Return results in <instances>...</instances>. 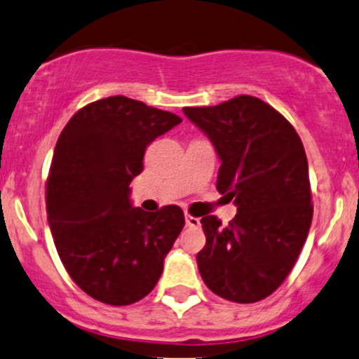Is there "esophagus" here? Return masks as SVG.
<instances>
[{
  "mask_svg": "<svg viewBox=\"0 0 359 359\" xmlns=\"http://www.w3.org/2000/svg\"><path fill=\"white\" fill-rule=\"evenodd\" d=\"M184 217H186V224L189 226V228H200V226H201L200 219H198V217H194V215H191V214H186V215H184Z\"/></svg>",
  "mask_w": 359,
  "mask_h": 359,
  "instance_id": "1",
  "label": "esophagus"
}]
</instances>
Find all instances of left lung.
<instances>
[{
  "mask_svg": "<svg viewBox=\"0 0 359 359\" xmlns=\"http://www.w3.org/2000/svg\"><path fill=\"white\" fill-rule=\"evenodd\" d=\"M184 114L214 144L221 159L217 191L236 205L226 228L215 215L201 217V279L224 300H263L290 276L311 228L304 144L283 114L254 96L186 107Z\"/></svg>",
  "mask_w": 359,
  "mask_h": 359,
  "instance_id": "8db88e82",
  "label": "left lung"
}]
</instances>
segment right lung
<instances>
[{"label":"right lung","instance_id":"add662e5","mask_svg":"<svg viewBox=\"0 0 359 359\" xmlns=\"http://www.w3.org/2000/svg\"><path fill=\"white\" fill-rule=\"evenodd\" d=\"M179 123L172 112L110 96L80 109L59 135L45 184L48 226L66 272L95 300L131 305L161 277L184 212L135 208L130 184L147 145Z\"/></svg>","mask_w":359,"mask_h":359}]
</instances>
